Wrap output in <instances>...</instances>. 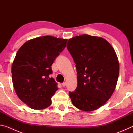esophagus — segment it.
<instances>
[{
	"mask_svg": "<svg viewBox=\"0 0 133 133\" xmlns=\"http://www.w3.org/2000/svg\"><path fill=\"white\" fill-rule=\"evenodd\" d=\"M66 84H67V83H66V82H63V83H62V85H63V87H64V86H66Z\"/></svg>",
	"mask_w": 133,
	"mask_h": 133,
	"instance_id": "obj_1",
	"label": "esophagus"
}]
</instances>
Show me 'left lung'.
Wrapping results in <instances>:
<instances>
[{
  "label": "left lung",
  "instance_id": "left-lung-1",
  "mask_svg": "<svg viewBox=\"0 0 133 133\" xmlns=\"http://www.w3.org/2000/svg\"><path fill=\"white\" fill-rule=\"evenodd\" d=\"M67 48L76 63L77 87L69 92L73 104L84 111L104 105L116 89L119 63L116 51L106 40L88 35L70 39Z\"/></svg>",
  "mask_w": 133,
  "mask_h": 133
}]
</instances>
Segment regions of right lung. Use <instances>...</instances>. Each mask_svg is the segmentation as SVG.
Here are the masks:
<instances>
[{
    "label": "right lung",
    "mask_w": 133,
    "mask_h": 133,
    "mask_svg": "<svg viewBox=\"0 0 133 133\" xmlns=\"http://www.w3.org/2000/svg\"><path fill=\"white\" fill-rule=\"evenodd\" d=\"M67 39L44 36L29 40L22 45L12 66L13 87L17 96L32 109L50 106L58 90L50 77L51 65L64 50Z\"/></svg>",
    "instance_id": "right-lung-1"
}]
</instances>
